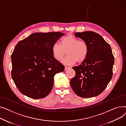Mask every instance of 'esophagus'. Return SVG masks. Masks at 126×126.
Returning <instances> with one entry per match:
<instances>
[{
	"label": "esophagus",
	"instance_id": "obj_1",
	"mask_svg": "<svg viewBox=\"0 0 126 126\" xmlns=\"http://www.w3.org/2000/svg\"><path fill=\"white\" fill-rule=\"evenodd\" d=\"M70 69V68H69V67H68V66H65V67H64V70H65V71L67 70H68V69Z\"/></svg>",
	"mask_w": 126,
	"mask_h": 126
}]
</instances>
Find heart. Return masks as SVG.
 I'll return each mask as SVG.
<instances>
[{"instance_id":"b5f03b06","label":"heart","mask_w":126,"mask_h":126,"mask_svg":"<svg viewBox=\"0 0 126 126\" xmlns=\"http://www.w3.org/2000/svg\"><path fill=\"white\" fill-rule=\"evenodd\" d=\"M66 52L68 56L63 59L62 63L66 65H72L76 62L80 63L85 60L88 48L84 42L80 41L72 34H68L62 39L61 45L55 43L52 47L53 55L58 61L61 60L65 55Z\"/></svg>"}]
</instances>
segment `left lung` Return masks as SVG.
Returning a JSON list of instances; mask_svg holds the SVG:
<instances>
[{"label": "left lung", "instance_id": "8db88e82", "mask_svg": "<svg viewBox=\"0 0 126 126\" xmlns=\"http://www.w3.org/2000/svg\"><path fill=\"white\" fill-rule=\"evenodd\" d=\"M75 36L87 44L85 60L73 68L75 77L70 84L74 93L82 98H92L101 94L112 77L114 56L112 50L102 36L93 32H76Z\"/></svg>", "mask_w": 126, "mask_h": 126}]
</instances>
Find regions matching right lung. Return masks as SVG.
I'll return each mask as SVG.
<instances>
[{"label":"right lung","instance_id":"obj_1","mask_svg":"<svg viewBox=\"0 0 126 126\" xmlns=\"http://www.w3.org/2000/svg\"><path fill=\"white\" fill-rule=\"evenodd\" d=\"M64 34L35 32L18 43L11 56L12 77L22 94L38 99L50 94L54 75L64 70L54 57L52 47Z\"/></svg>","mask_w":126,"mask_h":126}]
</instances>
